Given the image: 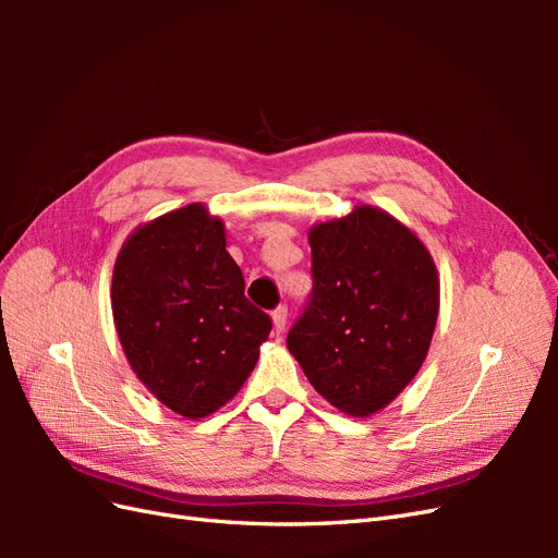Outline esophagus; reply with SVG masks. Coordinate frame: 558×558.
<instances>
[{
    "instance_id": "obj_1",
    "label": "esophagus",
    "mask_w": 558,
    "mask_h": 558,
    "mask_svg": "<svg viewBox=\"0 0 558 558\" xmlns=\"http://www.w3.org/2000/svg\"><path fill=\"white\" fill-rule=\"evenodd\" d=\"M286 316H289V307L279 305L272 310V324H275V332L279 335L286 328Z\"/></svg>"
}]
</instances>
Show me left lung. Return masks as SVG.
I'll return each mask as SVG.
<instances>
[{
    "label": "left lung",
    "mask_w": 558,
    "mask_h": 558,
    "mask_svg": "<svg viewBox=\"0 0 558 558\" xmlns=\"http://www.w3.org/2000/svg\"><path fill=\"white\" fill-rule=\"evenodd\" d=\"M310 246L312 293L286 344L337 410L375 414L426 359L440 305L433 258L375 207L314 226Z\"/></svg>",
    "instance_id": "left-lung-1"
}]
</instances>
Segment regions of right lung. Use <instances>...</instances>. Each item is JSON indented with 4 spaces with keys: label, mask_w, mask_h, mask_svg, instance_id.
Instances as JSON below:
<instances>
[{
    "label": "right lung",
    "mask_w": 558,
    "mask_h": 558,
    "mask_svg": "<svg viewBox=\"0 0 558 558\" xmlns=\"http://www.w3.org/2000/svg\"><path fill=\"white\" fill-rule=\"evenodd\" d=\"M111 307L137 377L167 408L199 418L240 391L272 318L244 295L221 218L202 205L142 226L116 258Z\"/></svg>",
    "instance_id": "right-lung-1"
}]
</instances>
